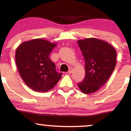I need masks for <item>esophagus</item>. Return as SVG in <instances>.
Returning a JSON list of instances; mask_svg holds the SVG:
<instances>
[{
	"label": "esophagus",
	"mask_w": 131,
	"mask_h": 131,
	"mask_svg": "<svg viewBox=\"0 0 131 131\" xmlns=\"http://www.w3.org/2000/svg\"><path fill=\"white\" fill-rule=\"evenodd\" d=\"M73 68H69L68 72V73H70V74H71V73H72V72H73Z\"/></svg>",
	"instance_id": "esophagus-1"
}]
</instances>
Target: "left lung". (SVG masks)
I'll use <instances>...</instances> for the list:
<instances>
[{"instance_id": "obj_1", "label": "left lung", "mask_w": 131, "mask_h": 131, "mask_svg": "<svg viewBox=\"0 0 131 131\" xmlns=\"http://www.w3.org/2000/svg\"><path fill=\"white\" fill-rule=\"evenodd\" d=\"M85 60V78L78 84L85 94L95 92L108 80L115 69L116 52L103 40L89 38L78 41Z\"/></svg>"}]
</instances>
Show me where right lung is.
I'll return each mask as SVG.
<instances>
[{"instance_id":"obj_1","label":"right lung","mask_w":131,"mask_h":131,"mask_svg":"<svg viewBox=\"0 0 131 131\" xmlns=\"http://www.w3.org/2000/svg\"><path fill=\"white\" fill-rule=\"evenodd\" d=\"M55 43L41 39L25 42L16 50L15 60L18 72L26 84L33 91L46 92L61 79L50 55Z\"/></svg>"}]
</instances>
